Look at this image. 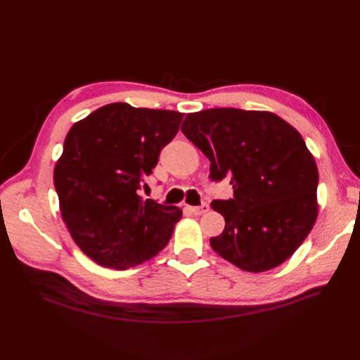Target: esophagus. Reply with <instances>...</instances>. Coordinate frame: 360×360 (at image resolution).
<instances>
[{"label": "esophagus", "instance_id": "34e87169", "mask_svg": "<svg viewBox=\"0 0 360 360\" xmlns=\"http://www.w3.org/2000/svg\"><path fill=\"white\" fill-rule=\"evenodd\" d=\"M188 209L191 210V213L200 216V214H204V213L209 212L210 207H209V204H207V202H202L201 205H197V207H188Z\"/></svg>", "mask_w": 360, "mask_h": 360}]
</instances>
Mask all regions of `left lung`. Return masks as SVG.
Returning a JSON list of instances; mask_svg holds the SVG:
<instances>
[{
	"mask_svg": "<svg viewBox=\"0 0 360 360\" xmlns=\"http://www.w3.org/2000/svg\"><path fill=\"white\" fill-rule=\"evenodd\" d=\"M181 132L209 158L210 180L233 188L230 200L212 201L225 217L212 248L248 271L284 263L319 212V171L302 135L275 114L237 108L188 114Z\"/></svg>",
	"mask_w": 360,
	"mask_h": 360,
	"instance_id": "1",
	"label": "left lung"
}]
</instances>
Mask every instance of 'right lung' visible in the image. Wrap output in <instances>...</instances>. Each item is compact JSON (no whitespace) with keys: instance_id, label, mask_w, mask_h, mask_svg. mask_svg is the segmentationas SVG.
<instances>
[{"instance_id":"1","label":"right lung","mask_w":360,"mask_h":360,"mask_svg":"<svg viewBox=\"0 0 360 360\" xmlns=\"http://www.w3.org/2000/svg\"><path fill=\"white\" fill-rule=\"evenodd\" d=\"M183 115L110 103L69 130L53 184L72 238L97 264L124 270L168 245L181 209L144 200L141 189Z\"/></svg>"}]
</instances>
